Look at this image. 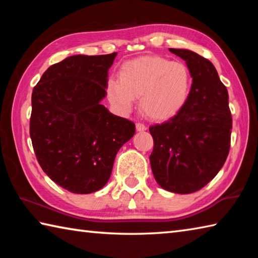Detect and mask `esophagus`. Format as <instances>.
Wrapping results in <instances>:
<instances>
[{"instance_id":"obj_1","label":"esophagus","mask_w":258,"mask_h":258,"mask_svg":"<svg viewBox=\"0 0 258 258\" xmlns=\"http://www.w3.org/2000/svg\"><path fill=\"white\" fill-rule=\"evenodd\" d=\"M135 127H137V131H139V132H142V131L147 130V126L142 123H137L135 124Z\"/></svg>"}]
</instances>
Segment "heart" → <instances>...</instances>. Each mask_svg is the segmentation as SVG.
Instances as JSON below:
<instances>
[{
    "instance_id": "obj_1",
    "label": "heart",
    "mask_w": 258,
    "mask_h": 258,
    "mask_svg": "<svg viewBox=\"0 0 258 258\" xmlns=\"http://www.w3.org/2000/svg\"><path fill=\"white\" fill-rule=\"evenodd\" d=\"M189 68L181 61L159 55H143L121 64L119 80L109 78L107 97L121 112H128L139 98V108L147 118L166 120L184 107L191 91Z\"/></svg>"
}]
</instances>
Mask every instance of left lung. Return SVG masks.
Here are the masks:
<instances>
[{
	"label": "left lung",
	"instance_id": "1",
	"mask_svg": "<svg viewBox=\"0 0 258 258\" xmlns=\"http://www.w3.org/2000/svg\"><path fill=\"white\" fill-rule=\"evenodd\" d=\"M186 62L192 85L180 111L150 126L154 150L150 164L163 189L192 194L211 182L229 155L232 117L229 94L214 64L196 52L169 49Z\"/></svg>",
	"mask_w": 258,
	"mask_h": 258
}]
</instances>
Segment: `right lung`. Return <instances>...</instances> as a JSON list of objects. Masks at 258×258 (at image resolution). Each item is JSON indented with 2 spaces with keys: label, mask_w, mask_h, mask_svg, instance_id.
Returning a JSON list of instances; mask_svg holds the SVG:
<instances>
[{
  "label": "right lung",
  "mask_w": 258,
  "mask_h": 258,
  "mask_svg": "<svg viewBox=\"0 0 258 258\" xmlns=\"http://www.w3.org/2000/svg\"><path fill=\"white\" fill-rule=\"evenodd\" d=\"M116 55L68 56L47 68L33 90L35 155L46 175L73 194L106 185L117 152L135 133L133 121L100 103Z\"/></svg>",
  "instance_id": "add662e5"
}]
</instances>
